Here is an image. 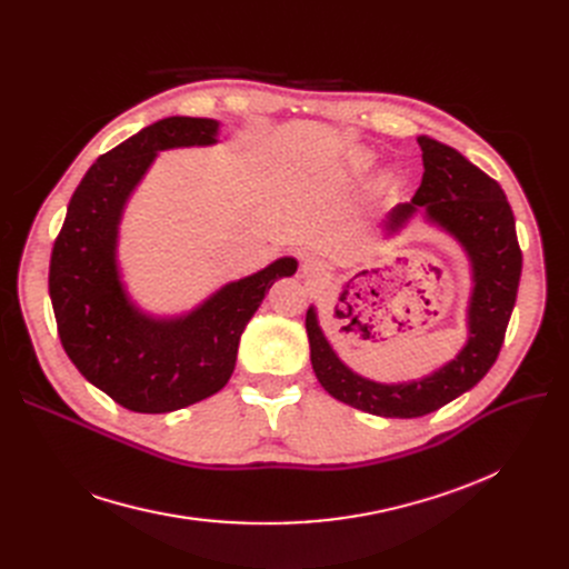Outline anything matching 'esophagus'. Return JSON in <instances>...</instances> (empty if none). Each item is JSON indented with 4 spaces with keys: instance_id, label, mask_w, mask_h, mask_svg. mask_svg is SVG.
<instances>
[{
    "instance_id": "1",
    "label": "esophagus",
    "mask_w": 569,
    "mask_h": 569,
    "mask_svg": "<svg viewBox=\"0 0 569 569\" xmlns=\"http://www.w3.org/2000/svg\"><path fill=\"white\" fill-rule=\"evenodd\" d=\"M302 272H305V277H309V279H320V277L327 272V264H325L320 258H309V260L302 264Z\"/></svg>"
}]
</instances>
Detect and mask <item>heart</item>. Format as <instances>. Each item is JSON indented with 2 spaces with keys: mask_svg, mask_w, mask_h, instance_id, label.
<instances>
[{
  "mask_svg": "<svg viewBox=\"0 0 569 569\" xmlns=\"http://www.w3.org/2000/svg\"><path fill=\"white\" fill-rule=\"evenodd\" d=\"M367 161H369L367 154H357V157H355V163H357V166H365Z\"/></svg>",
  "mask_w": 569,
  "mask_h": 569,
  "instance_id": "b5f03b06",
  "label": "heart"
}]
</instances>
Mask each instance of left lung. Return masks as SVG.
I'll return each mask as SVG.
<instances>
[{
    "label": "left lung",
    "mask_w": 569,
    "mask_h": 569,
    "mask_svg": "<svg viewBox=\"0 0 569 569\" xmlns=\"http://www.w3.org/2000/svg\"><path fill=\"white\" fill-rule=\"evenodd\" d=\"M425 174L412 202L392 212V228L417 207L452 232L472 262L475 290L470 297L466 348L440 371L408 385H380L352 373L322 337L316 311H307L311 365L318 382L335 399L380 417H422L480 382L493 367L505 341L521 279V249L512 207L496 179L472 166L455 147L417 138Z\"/></svg>",
    "instance_id": "8db88e82"
}]
</instances>
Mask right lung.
I'll return each mask as SVG.
<instances>
[{"label": "right lung", "instance_id": "obj_1", "mask_svg": "<svg viewBox=\"0 0 569 569\" xmlns=\"http://www.w3.org/2000/svg\"><path fill=\"white\" fill-rule=\"evenodd\" d=\"M217 129L214 119L168 117L99 157L52 244L48 292L59 341L89 382L133 412H170L223 390L247 322L272 283L297 269L281 258L228 283L187 318L152 320L127 300L114 242L129 193L159 149L212 144Z\"/></svg>", "mask_w": 569, "mask_h": 569}]
</instances>
